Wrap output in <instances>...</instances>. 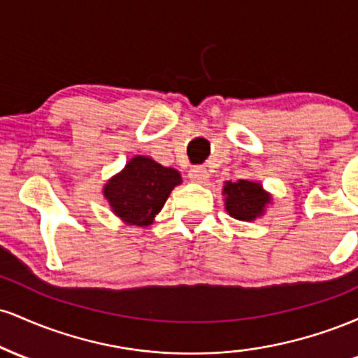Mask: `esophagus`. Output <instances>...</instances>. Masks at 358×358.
<instances>
[{
    "label": "esophagus",
    "mask_w": 358,
    "mask_h": 358,
    "mask_svg": "<svg viewBox=\"0 0 358 358\" xmlns=\"http://www.w3.org/2000/svg\"><path fill=\"white\" fill-rule=\"evenodd\" d=\"M188 178L196 183H207L208 182V171L203 166H192L188 171Z\"/></svg>",
    "instance_id": "1"
}]
</instances>
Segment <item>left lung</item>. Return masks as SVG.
<instances>
[{
	"label": "left lung",
	"mask_w": 358,
	"mask_h": 358,
	"mask_svg": "<svg viewBox=\"0 0 358 358\" xmlns=\"http://www.w3.org/2000/svg\"><path fill=\"white\" fill-rule=\"evenodd\" d=\"M222 193L225 195V210L237 220H256L271 202V195L262 190V185L249 180L225 182Z\"/></svg>",
	"instance_id": "1"
}]
</instances>
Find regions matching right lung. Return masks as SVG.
<instances>
[{"label":"right lung","instance_id":"obj_1","mask_svg":"<svg viewBox=\"0 0 358 358\" xmlns=\"http://www.w3.org/2000/svg\"><path fill=\"white\" fill-rule=\"evenodd\" d=\"M180 183L182 176L175 168L159 165L148 156H134L121 173L106 183L104 196L122 222L146 227Z\"/></svg>","mask_w":358,"mask_h":358}]
</instances>
